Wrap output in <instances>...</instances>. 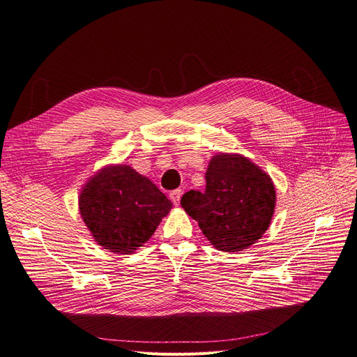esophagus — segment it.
I'll use <instances>...</instances> for the list:
<instances>
[{
	"label": "esophagus",
	"instance_id": "34e87169",
	"mask_svg": "<svg viewBox=\"0 0 357 357\" xmlns=\"http://www.w3.org/2000/svg\"><path fill=\"white\" fill-rule=\"evenodd\" d=\"M181 197H182V190H174L170 192V200L174 202L175 204H179Z\"/></svg>",
	"mask_w": 357,
	"mask_h": 357
}]
</instances>
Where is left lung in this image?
Returning <instances> with one entry per match:
<instances>
[{"label": "left lung", "instance_id": "1", "mask_svg": "<svg viewBox=\"0 0 357 357\" xmlns=\"http://www.w3.org/2000/svg\"><path fill=\"white\" fill-rule=\"evenodd\" d=\"M181 204L218 250L240 252L268 229L275 190L271 178L250 160L221 153L206 170V190L185 192Z\"/></svg>", "mask_w": 357, "mask_h": 357}]
</instances>
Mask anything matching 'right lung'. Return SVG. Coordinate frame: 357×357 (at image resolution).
<instances>
[{"instance_id": "right-lung-1", "label": "right lung", "mask_w": 357, "mask_h": 357, "mask_svg": "<svg viewBox=\"0 0 357 357\" xmlns=\"http://www.w3.org/2000/svg\"><path fill=\"white\" fill-rule=\"evenodd\" d=\"M79 213L95 241L116 254H132L149 240L172 202L128 165L91 176L78 197Z\"/></svg>"}]
</instances>
